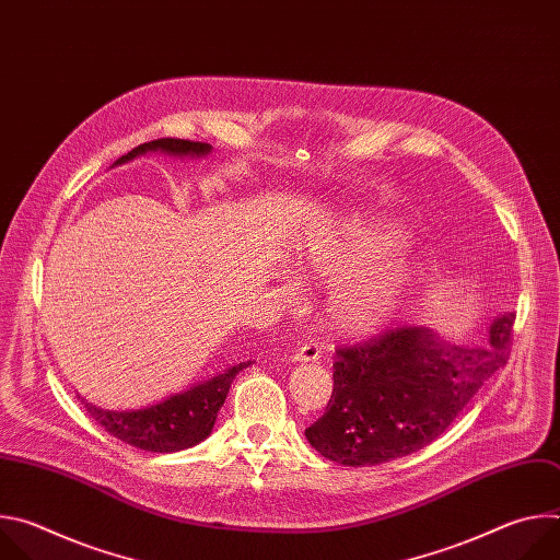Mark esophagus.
I'll return each mask as SVG.
<instances>
[{
	"label": "esophagus",
	"instance_id": "1",
	"mask_svg": "<svg viewBox=\"0 0 560 560\" xmlns=\"http://www.w3.org/2000/svg\"><path fill=\"white\" fill-rule=\"evenodd\" d=\"M292 359L299 361V363H314V361L322 359V346L314 343V341H305V343H301V346L294 350Z\"/></svg>",
	"mask_w": 560,
	"mask_h": 560
}]
</instances>
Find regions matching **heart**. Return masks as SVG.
Instances as JSON below:
<instances>
[{"mask_svg":"<svg viewBox=\"0 0 560 560\" xmlns=\"http://www.w3.org/2000/svg\"><path fill=\"white\" fill-rule=\"evenodd\" d=\"M392 244V234L378 228H354L339 236L318 238L305 248L301 272L335 285L328 299V318L339 332L376 330L401 305L412 270L401 255L382 257ZM292 285L290 279H283V288L292 290Z\"/></svg>","mask_w":560,"mask_h":560,"instance_id":"obj_1","label":"heart"}]
</instances>
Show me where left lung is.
I'll return each instance as SVG.
<instances>
[{
  "instance_id": "obj_1",
  "label": "left lung",
  "mask_w": 560,
  "mask_h": 560,
  "mask_svg": "<svg viewBox=\"0 0 560 560\" xmlns=\"http://www.w3.org/2000/svg\"><path fill=\"white\" fill-rule=\"evenodd\" d=\"M514 312L494 318L486 346L443 343L432 330L398 326L341 346L335 389L305 436L330 460L378 465L436 441L469 398L508 363Z\"/></svg>"
}]
</instances>
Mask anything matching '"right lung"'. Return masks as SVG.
<instances>
[{
	"label": "right lung",
	"instance_id": "add662e5",
	"mask_svg": "<svg viewBox=\"0 0 560 560\" xmlns=\"http://www.w3.org/2000/svg\"><path fill=\"white\" fill-rule=\"evenodd\" d=\"M210 150H212L210 143L164 137V139H154L132 148L128 154L117 159L115 166L126 164L130 159L145 152H168L175 156H203ZM248 365L250 361L232 365L203 383H197L179 394H171L168 398H164V401L141 410H126V412L102 410L89 404L86 398H82V404L86 406L89 415L108 434L117 436L119 441L145 452L171 454V452L192 447L210 436L217 415L228 396L230 383Z\"/></svg>",
	"mask_w": 560,
	"mask_h": 560
}]
</instances>
